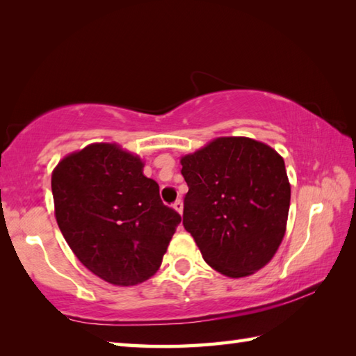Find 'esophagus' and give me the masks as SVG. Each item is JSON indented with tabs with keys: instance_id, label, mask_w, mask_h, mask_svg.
<instances>
[{
	"instance_id": "34e87169",
	"label": "esophagus",
	"mask_w": 356,
	"mask_h": 356,
	"mask_svg": "<svg viewBox=\"0 0 356 356\" xmlns=\"http://www.w3.org/2000/svg\"><path fill=\"white\" fill-rule=\"evenodd\" d=\"M172 208L177 211L179 214H182V211H184V203H182V200H176L174 202V205H172Z\"/></svg>"
}]
</instances>
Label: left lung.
Returning <instances> with one entry per match:
<instances>
[{
    "label": "left lung",
    "instance_id": "left-lung-1",
    "mask_svg": "<svg viewBox=\"0 0 356 356\" xmlns=\"http://www.w3.org/2000/svg\"><path fill=\"white\" fill-rule=\"evenodd\" d=\"M184 226L203 260L240 278L270 261L286 232L291 185L283 157L249 138H218L180 159Z\"/></svg>",
    "mask_w": 356,
    "mask_h": 356
}]
</instances>
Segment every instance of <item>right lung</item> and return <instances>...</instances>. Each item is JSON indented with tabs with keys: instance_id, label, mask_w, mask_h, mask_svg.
<instances>
[{
	"instance_id": "right-lung-1",
	"label": "right lung",
	"mask_w": 356,
	"mask_h": 356,
	"mask_svg": "<svg viewBox=\"0 0 356 356\" xmlns=\"http://www.w3.org/2000/svg\"><path fill=\"white\" fill-rule=\"evenodd\" d=\"M142 170L140 159L116 143H92L64 157L51 174L65 241L88 270L116 286L154 275L182 220Z\"/></svg>"
}]
</instances>
